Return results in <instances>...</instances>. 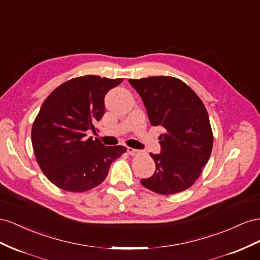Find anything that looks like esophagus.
Segmentation results:
<instances>
[{"mask_svg": "<svg viewBox=\"0 0 260 260\" xmlns=\"http://www.w3.org/2000/svg\"><path fill=\"white\" fill-rule=\"evenodd\" d=\"M127 152H128V154H131V155H136V154L138 153V150H137V149H134V148L127 147Z\"/></svg>", "mask_w": 260, "mask_h": 260, "instance_id": "obj_1", "label": "esophagus"}]
</instances>
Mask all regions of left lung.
Wrapping results in <instances>:
<instances>
[{
	"label": "left lung",
	"mask_w": 260,
	"mask_h": 260,
	"mask_svg": "<svg viewBox=\"0 0 260 260\" xmlns=\"http://www.w3.org/2000/svg\"><path fill=\"white\" fill-rule=\"evenodd\" d=\"M143 99L152 126H161L160 154L150 153L155 171L142 179L157 194L172 195L189 188L208 162L213 136L203 101L184 81L170 76L128 79Z\"/></svg>",
	"instance_id": "left-lung-1"
}]
</instances>
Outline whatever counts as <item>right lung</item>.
Listing matches in <instances>:
<instances>
[{
    "label": "right lung",
    "mask_w": 260,
    "mask_h": 260,
    "mask_svg": "<svg viewBox=\"0 0 260 260\" xmlns=\"http://www.w3.org/2000/svg\"><path fill=\"white\" fill-rule=\"evenodd\" d=\"M122 78L87 75L70 79L44 100L32 125L31 143L43 174L58 188L86 191L98 186L111 163L126 151L87 137L105 114L107 92Z\"/></svg>",
    "instance_id": "obj_1"
}]
</instances>
